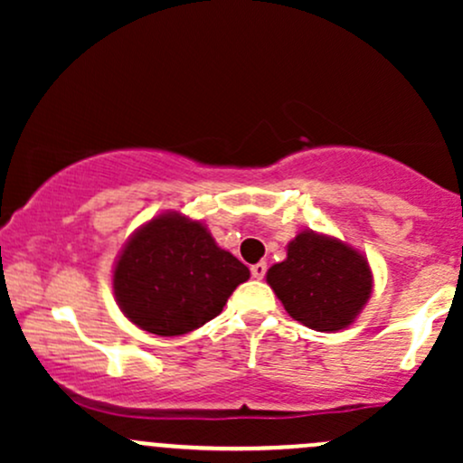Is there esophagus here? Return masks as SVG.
Here are the masks:
<instances>
[{
  "mask_svg": "<svg viewBox=\"0 0 463 463\" xmlns=\"http://www.w3.org/2000/svg\"><path fill=\"white\" fill-rule=\"evenodd\" d=\"M250 272H252L254 279L261 280L263 276H265V272H268V265H265V263H254L252 268H250Z\"/></svg>",
  "mask_w": 463,
  "mask_h": 463,
  "instance_id": "34e87169",
  "label": "esophagus"
}]
</instances>
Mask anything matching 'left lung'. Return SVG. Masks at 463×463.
<instances>
[{
	"label": "left lung",
	"mask_w": 463,
	"mask_h": 463,
	"mask_svg": "<svg viewBox=\"0 0 463 463\" xmlns=\"http://www.w3.org/2000/svg\"><path fill=\"white\" fill-rule=\"evenodd\" d=\"M268 283L285 311L313 331L346 328L372 294L364 254L313 231L287 246L285 261L268 269Z\"/></svg>",
	"instance_id": "1"
}]
</instances>
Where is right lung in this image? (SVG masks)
I'll list each match as a JSON object with an SVG mask.
<instances>
[{"label":"right lung","instance_id":"add662e5","mask_svg":"<svg viewBox=\"0 0 463 463\" xmlns=\"http://www.w3.org/2000/svg\"><path fill=\"white\" fill-rule=\"evenodd\" d=\"M250 269L222 250L200 222L180 213L154 217L126 243L115 265L119 309L143 331L174 337L224 309Z\"/></svg>","mask_w":463,"mask_h":463}]
</instances>
